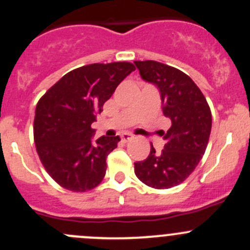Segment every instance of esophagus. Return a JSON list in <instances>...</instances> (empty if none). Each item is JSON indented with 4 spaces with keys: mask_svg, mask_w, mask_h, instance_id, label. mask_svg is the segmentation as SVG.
Listing matches in <instances>:
<instances>
[{
    "mask_svg": "<svg viewBox=\"0 0 250 250\" xmlns=\"http://www.w3.org/2000/svg\"><path fill=\"white\" fill-rule=\"evenodd\" d=\"M121 139H122L123 143H127V142H129V140L133 139V135L129 134V133H123V134L121 135Z\"/></svg>",
    "mask_w": 250,
    "mask_h": 250,
    "instance_id": "1",
    "label": "esophagus"
}]
</instances>
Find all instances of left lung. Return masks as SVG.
I'll return each mask as SVG.
<instances>
[{"label": "left lung", "instance_id": "left-lung-1", "mask_svg": "<svg viewBox=\"0 0 250 250\" xmlns=\"http://www.w3.org/2000/svg\"><path fill=\"white\" fill-rule=\"evenodd\" d=\"M134 63L142 78L157 86L164 115L171 120L164 133L165 149L157 154L151 145L149 156L134 164L135 176L155 189H168L202 160L211 132V111L202 90L182 71L156 61Z\"/></svg>", "mask_w": 250, "mask_h": 250}]
</instances>
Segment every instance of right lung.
<instances>
[{"instance_id": "add662e5", "label": "right lung", "mask_w": 250, "mask_h": 250, "mask_svg": "<svg viewBox=\"0 0 250 250\" xmlns=\"http://www.w3.org/2000/svg\"><path fill=\"white\" fill-rule=\"evenodd\" d=\"M133 71L129 62L79 67L39 100L34 118L36 151L47 173L64 189L86 192L105 177L106 157L121 139L103 135L94 143L91 123Z\"/></svg>"}]
</instances>
